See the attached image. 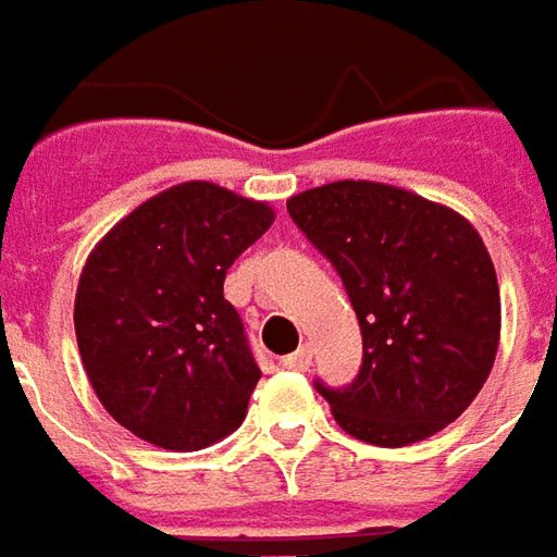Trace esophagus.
I'll list each match as a JSON object with an SVG mask.
<instances>
[{
    "label": "esophagus",
    "instance_id": "esophagus-1",
    "mask_svg": "<svg viewBox=\"0 0 557 557\" xmlns=\"http://www.w3.org/2000/svg\"><path fill=\"white\" fill-rule=\"evenodd\" d=\"M310 359H313V347H310V344H301L295 354L280 359V366H283V369H293V372H305L310 366Z\"/></svg>",
    "mask_w": 557,
    "mask_h": 557
}]
</instances>
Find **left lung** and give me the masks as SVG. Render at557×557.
<instances>
[{
	"label": "left lung",
	"mask_w": 557,
	"mask_h": 557,
	"mask_svg": "<svg viewBox=\"0 0 557 557\" xmlns=\"http://www.w3.org/2000/svg\"><path fill=\"white\" fill-rule=\"evenodd\" d=\"M286 210L338 271L362 332L357 377L313 381L338 426L403 448L457 421L500 342V289L479 231L411 191L354 180L301 191Z\"/></svg>",
	"instance_id": "1"
}]
</instances>
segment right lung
Masks as SVG:
<instances>
[{
    "label": "right lung",
    "instance_id": "obj_1",
    "mask_svg": "<svg viewBox=\"0 0 557 557\" xmlns=\"http://www.w3.org/2000/svg\"><path fill=\"white\" fill-rule=\"evenodd\" d=\"M271 222L268 203L183 183L136 207L90 252L75 338L90 387L134 436L200 451L244 423L262 369L222 286Z\"/></svg>",
    "mask_w": 557,
    "mask_h": 557
}]
</instances>
